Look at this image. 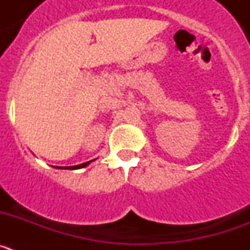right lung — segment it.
Returning a JSON list of instances; mask_svg holds the SVG:
<instances>
[{"instance_id": "1", "label": "right lung", "mask_w": 250, "mask_h": 250, "mask_svg": "<svg viewBox=\"0 0 250 250\" xmlns=\"http://www.w3.org/2000/svg\"><path fill=\"white\" fill-rule=\"evenodd\" d=\"M94 160H90V161H86V163H83L80 165H74V167H55L56 169H67V170H76V169H83V167H87L90 163H92Z\"/></svg>"}]
</instances>
